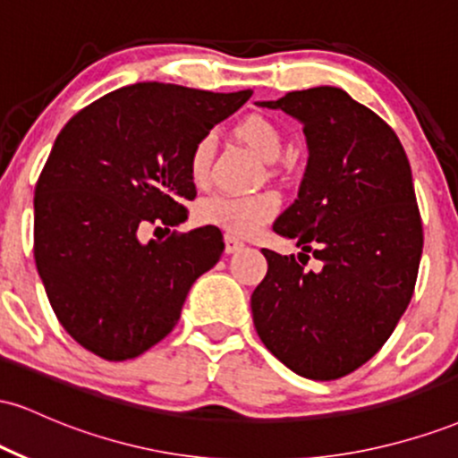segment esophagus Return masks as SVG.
<instances>
[{
    "label": "esophagus",
    "instance_id": "obj_1",
    "mask_svg": "<svg viewBox=\"0 0 458 458\" xmlns=\"http://www.w3.org/2000/svg\"><path fill=\"white\" fill-rule=\"evenodd\" d=\"M224 243H225V254H234V251H239V250H243V241L241 239H236L234 234H225L224 236Z\"/></svg>",
    "mask_w": 458,
    "mask_h": 458
}]
</instances>
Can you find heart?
<instances>
[{
  "mask_svg": "<svg viewBox=\"0 0 458 458\" xmlns=\"http://www.w3.org/2000/svg\"><path fill=\"white\" fill-rule=\"evenodd\" d=\"M234 138L260 157L262 161L277 159L282 152V131L271 118L260 114H250L241 118L233 129ZM213 159V140L208 135L199 138L189 152V176L196 185L208 181ZM280 211V198L273 191H259L250 196H233V193H215L202 199L198 207V217L202 224L217 225L228 234L247 236L254 234L262 224L276 217Z\"/></svg>",
  "mask_w": 458,
  "mask_h": 458,
  "instance_id": "b5f03b06",
  "label": "heart"
}]
</instances>
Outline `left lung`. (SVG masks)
Segmentation results:
<instances>
[{"instance_id":"obj_1","label":"left lung","mask_w":458,"mask_h":458,"mask_svg":"<svg viewBox=\"0 0 458 458\" xmlns=\"http://www.w3.org/2000/svg\"><path fill=\"white\" fill-rule=\"evenodd\" d=\"M262 105L301 120L310 159L299 198L273 224L303 251L262 250L254 327L293 372L334 381L386 344L411 301L424 243L411 167L390 124L340 88ZM308 253L318 272L305 269Z\"/></svg>"}]
</instances>
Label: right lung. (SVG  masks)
Listing matches in <instances>:
<instances>
[{
	"label": "right lung",
	"instance_id": "1",
	"mask_svg": "<svg viewBox=\"0 0 458 458\" xmlns=\"http://www.w3.org/2000/svg\"><path fill=\"white\" fill-rule=\"evenodd\" d=\"M251 90L135 83L77 112L34 191V260L57 320L107 361L133 360L181 318L189 288L217 265L215 225L140 243L148 225L187 219L189 152Z\"/></svg>",
	"mask_w": 458,
	"mask_h": 458
}]
</instances>
